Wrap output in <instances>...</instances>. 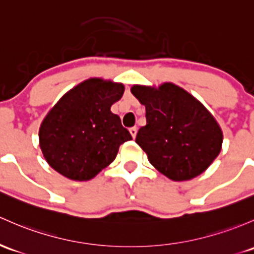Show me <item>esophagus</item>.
<instances>
[{
	"instance_id": "1",
	"label": "esophagus",
	"mask_w": 254,
	"mask_h": 254,
	"mask_svg": "<svg viewBox=\"0 0 254 254\" xmlns=\"http://www.w3.org/2000/svg\"><path fill=\"white\" fill-rule=\"evenodd\" d=\"M129 131H130V134H131L132 137L135 138V137H136V134H137V129H136L135 127H130Z\"/></svg>"
}]
</instances>
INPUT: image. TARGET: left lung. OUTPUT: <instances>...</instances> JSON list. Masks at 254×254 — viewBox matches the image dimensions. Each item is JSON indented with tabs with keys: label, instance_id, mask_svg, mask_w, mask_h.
I'll return each mask as SVG.
<instances>
[{
	"label": "left lung",
	"instance_id": "left-lung-1",
	"mask_svg": "<svg viewBox=\"0 0 254 254\" xmlns=\"http://www.w3.org/2000/svg\"><path fill=\"white\" fill-rule=\"evenodd\" d=\"M146 107V125L136 143L162 174L175 181L202 174L218 157L223 134L212 114L189 92L174 84L158 89L132 86Z\"/></svg>",
	"mask_w": 254,
	"mask_h": 254
}]
</instances>
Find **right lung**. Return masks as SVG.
Returning <instances> with one entry per match:
<instances>
[{"mask_svg": "<svg viewBox=\"0 0 254 254\" xmlns=\"http://www.w3.org/2000/svg\"><path fill=\"white\" fill-rule=\"evenodd\" d=\"M123 93L122 84L89 79L58 101L39 131L40 147L53 169L85 181L116 159L119 146L132 138L111 112Z\"/></svg>", "mask_w": 254, "mask_h": 254, "instance_id": "add662e5", "label": "right lung"}]
</instances>
